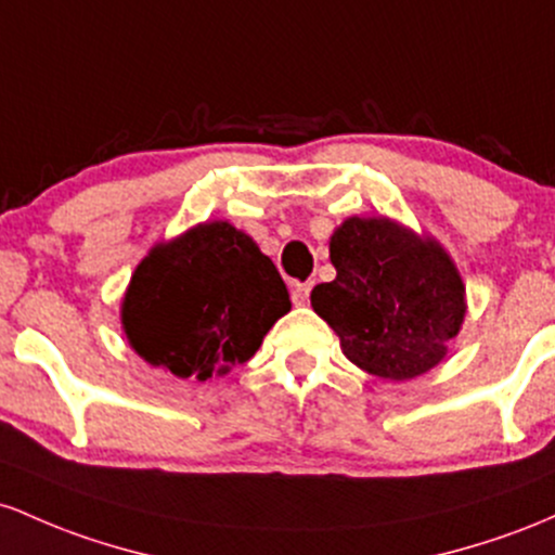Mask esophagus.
Returning a JSON list of instances; mask_svg holds the SVG:
<instances>
[{
  "label": "esophagus",
  "instance_id": "1",
  "mask_svg": "<svg viewBox=\"0 0 555 555\" xmlns=\"http://www.w3.org/2000/svg\"><path fill=\"white\" fill-rule=\"evenodd\" d=\"M311 294V283H296L294 291H291V298H294L296 307H307Z\"/></svg>",
  "mask_w": 555,
  "mask_h": 555
}]
</instances>
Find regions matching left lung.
Returning <instances> with one entry per match:
<instances>
[{"label":"left lung","mask_w":555,"mask_h":555,"mask_svg":"<svg viewBox=\"0 0 555 555\" xmlns=\"http://www.w3.org/2000/svg\"><path fill=\"white\" fill-rule=\"evenodd\" d=\"M330 261L335 280L314 285L311 307L346 359L396 383L443 361L462 330L466 291L438 241L388 217H348L330 238Z\"/></svg>","instance_id":"left-lung-1"}]
</instances>
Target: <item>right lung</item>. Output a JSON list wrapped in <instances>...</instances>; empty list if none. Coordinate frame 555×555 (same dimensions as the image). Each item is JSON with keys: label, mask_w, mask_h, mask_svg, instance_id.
I'll return each instance as SVG.
<instances>
[{"label": "right lung", "mask_w": 555, "mask_h": 555, "mask_svg": "<svg viewBox=\"0 0 555 555\" xmlns=\"http://www.w3.org/2000/svg\"><path fill=\"white\" fill-rule=\"evenodd\" d=\"M278 267L230 222L215 220L157 244L122 298L128 344L176 377L207 379L244 364L283 314Z\"/></svg>", "instance_id": "1"}]
</instances>
